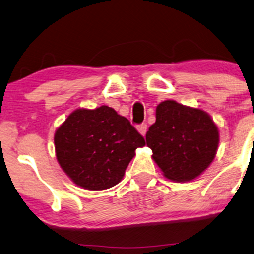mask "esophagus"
<instances>
[{
    "label": "esophagus",
    "mask_w": 254,
    "mask_h": 254,
    "mask_svg": "<svg viewBox=\"0 0 254 254\" xmlns=\"http://www.w3.org/2000/svg\"><path fill=\"white\" fill-rule=\"evenodd\" d=\"M147 129H148V127H147V124H145V123L139 124L138 127H137V130H138V132L141 133L142 136L145 135V132H147Z\"/></svg>",
    "instance_id": "obj_1"
}]
</instances>
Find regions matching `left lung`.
Returning <instances> with one entry per match:
<instances>
[{
    "label": "left lung",
    "mask_w": 254,
    "mask_h": 254,
    "mask_svg": "<svg viewBox=\"0 0 254 254\" xmlns=\"http://www.w3.org/2000/svg\"><path fill=\"white\" fill-rule=\"evenodd\" d=\"M151 157L167 179L191 182L216 155L218 129L203 110L165 100L156 107V121L145 135Z\"/></svg>",
    "instance_id": "1"
}]
</instances>
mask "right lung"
Segmentation results:
<instances>
[{
  "label": "right lung",
  "instance_id": "obj_1",
  "mask_svg": "<svg viewBox=\"0 0 254 254\" xmlns=\"http://www.w3.org/2000/svg\"><path fill=\"white\" fill-rule=\"evenodd\" d=\"M62 170L87 190L110 189L123 179L135 150L145 145L130 122L109 106L77 109L55 132Z\"/></svg>",
  "mask_w": 254,
  "mask_h": 254
}]
</instances>
